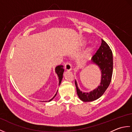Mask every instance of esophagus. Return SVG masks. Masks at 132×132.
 Instances as JSON below:
<instances>
[{"mask_svg":"<svg viewBox=\"0 0 132 132\" xmlns=\"http://www.w3.org/2000/svg\"><path fill=\"white\" fill-rule=\"evenodd\" d=\"M64 69H65L67 71H70L72 69V67H71V64L69 62H66L65 63V64H64Z\"/></svg>","mask_w":132,"mask_h":132,"instance_id":"obj_1","label":"esophagus"}]
</instances>
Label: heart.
I'll list each match as a JSON object with an SVG mask.
<instances>
[{
    "instance_id": "b5f03b06",
    "label": "heart",
    "mask_w": 132,
    "mask_h": 132,
    "mask_svg": "<svg viewBox=\"0 0 132 132\" xmlns=\"http://www.w3.org/2000/svg\"><path fill=\"white\" fill-rule=\"evenodd\" d=\"M92 47H89V48L87 49V50L86 52V54H88L89 53H90L91 51H92Z\"/></svg>"
}]
</instances>
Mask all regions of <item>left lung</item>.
<instances>
[{
    "instance_id": "8db88e82",
    "label": "left lung",
    "mask_w": 132,
    "mask_h": 132,
    "mask_svg": "<svg viewBox=\"0 0 132 132\" xmlns=\"http://www.w3.org/2000/svg\"><path fill=\"white\" fill-rule=\"evenodd\" d=\"M91 61L100 68L102 78L100 85L89 92L81 91L78 88L77 81L75 80L78 96L81 100L85 102H92L99 99L110 85L113 72V55L108 45L103 39L100 47L92 56Z\"/></svg>"
}]
</instances>
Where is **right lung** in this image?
I'll return each instance as SVG.
<instances>
[{
  "instance_id": "1",
  "label": "right lung",
  "mask_w": 132,
  "mask_h": 132,
  "mask_svg": "<svg viewBox=\"0 0 132 132\" xmlns=\"http://www.w3.org/2000/svg\"><path fill=\"white\" fill-rule=\"evenodd\" d=\"M63 66L62 65H59L58 66H57L55 69V71L56 72V74H57L58 77V79H59V85H60V84L61 83V81L62 79V78H63V72H64V69H63ZM57 93L55 94V95H54V96L53 97L52 99H50V100H49V102H50V101L52 100L55 97V96H56V95L57 94Z\"/></svg>"
}]
</instances>
